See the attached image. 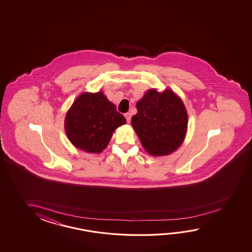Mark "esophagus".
Masks as SVG:
<instances>
[{
    "label": "esophagus",
    "instance_id": "34e87169",
    "mask_svg": "<svg viewBox=\"0 0 252 252\" xmlns=\"http://www.w3.org/2000/svg\"><path fill=\"white\" fill-rule=\"evenodd\" d=\"M124 116H125V118H126V121H127V123H129L130 122V118H131V115H130V113H127L124 114Z\"/></svg>",
    "mask_w": 252,
    "mask_h": 252
}]
</instances>
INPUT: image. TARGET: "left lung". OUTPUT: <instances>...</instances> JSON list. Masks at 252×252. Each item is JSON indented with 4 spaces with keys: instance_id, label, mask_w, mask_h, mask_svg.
Segmentation results:
<instances>
[{
    "instance_id": "obj_1",
    "label": "left lung",
    "mask_w": 252,
    "mask_h": 252,
    "mask_svg": "<svg viewBox=\"0 0 252 252\" xmlns=\"http://www.w3.org/2000/svg\"><path fill=\"white\" fill-rule=\"evenodd\" d=\"M131 125L145 150L159 157L175 152L188 131V115L182 99L170 89H150L137 102Z\"/></svg>"
}]
</instances>
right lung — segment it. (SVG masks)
Returning <instances> with one entry per match:
<instances>
[{"mask_svg": "<svg viewBox=\"0 0 252 252\" xmlns=\"http://www.w3.org/2000/svg\"><path fill=\"white\" fill-rule=\"evenodd\" d=\"M126 124L103 92H84L64 117V130L75 148L99 154L107 147L115 129Z\"/></svg>", "mask_w": 252, "mask_h": 252, "instance_id": "1", "label": "right lung"}]
</instances>
